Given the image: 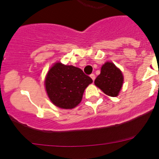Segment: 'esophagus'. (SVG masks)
Wrapping results in <instances>:
<instances>
[{
    "mask_svg": "<svg viewBox=\"0 0 159 159\" xmlns=\"http://www.w3.org/2000/svg\"><path fill=\"white\" fill-rule=\"evenodd\" d=\"M90 77H91V78L93 80V81H94V80H95V75H94V74H91V75H90Z\"/></svg>",
    "mask_w": 159,
    "mask_h": 159,
    "instance_id": "esophagus-1",
    "label": "esophagus"
}]
</instances>
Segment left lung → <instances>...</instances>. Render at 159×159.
<instances>
[{"label": "left lung", "mask_w": 159, "mask_h": 159, "mask_svg": "<svg viewBox=\"0 0 159 159\" xmlns=\"http://www.w3.org/2000/svg\"><path fill=\"white\" fill-rule=\"evenodd\" d=\"M124 77L119 68L112 62H106L102 65L101 73L96 78L94 84L105 94L116 97L122 87Z\"/></svg>", "instance_id": "8db88e82"}]
</instances>
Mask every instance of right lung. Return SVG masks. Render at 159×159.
<instances>
[{"mask_svg":"<svg viewBox=\"0 0 159 159\" xmlns=\"http://www.w3.org/2000/svg\"><path fill=\"white\" fill-rule=\"evenodd\" d=\"M92 81L80 68L57 62L48 72L44 84L48 98L55 106L71 109L81 102L84 90Z\"/></svg>","mask_w":159,"mask_h":159,"instance_id":"1","label":"right lung"}]
</instances>
